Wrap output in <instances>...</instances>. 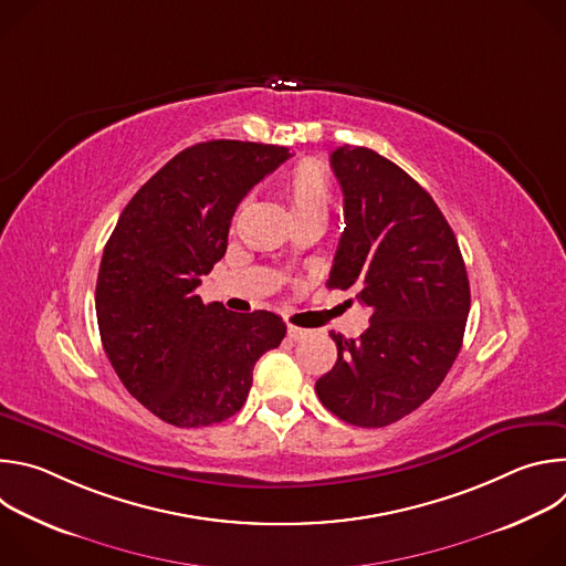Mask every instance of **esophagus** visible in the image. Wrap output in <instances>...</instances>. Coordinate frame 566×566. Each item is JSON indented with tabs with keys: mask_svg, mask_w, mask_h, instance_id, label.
Here are the masks:
<instances>
[{
	"mask_svg": "<svg viewBox=\"0 0 566 566\" xmlns=\"http://www.w3.org/2000/svg\"><path fill=\"white\" fill-rule=\"evenodd\" d=\"M286 332H289V338H291V340H302V338L308 336L306 329H300V327H293V325H289Z\"/></svg>",
	"mask_w": 566,
	"mask_h": 566,
	"instance_id": "obj_1",
	"label": "esophagus"
}]
</instances>
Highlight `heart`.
I'll return each mask as SVG.
<instances>
[{
	"instance_id": "heart-1",
	"label": "heart",
	"mask_w": 566,
	"mask_h": 566,
	"mask_svg": "<svg viewBox=\"0 0 566 566\" xmlns=\"http://www.w3.org/2000/svg\"><path fill=\"white\" fill-rule=\"evenodd\" d=\"M282 190L289 201L293 219L306 214L327 217L332 208V179L327 170L315 164V160H304V164L295 166L286 175Z\"/></svg>"
}]
</instances>
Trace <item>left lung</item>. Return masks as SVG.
<instances>
[{
	"instance_id": "1",
	"label": "left lung",
	"mask_w": 566,
	"mask_h": 566,
	"mask_svg": "<svg viewBox=\"0 0 566 566\" xmlns=\"http://www.w3.org/2000/svg\"><path fill=\"white\" fill-rule=\"evenodd\" d=\"M332 168L345 195V232L332 289L369 306L360 338L332 334L338 360L315 382L332 415L385 428L437 391L465 332L470 284L457 237L434 199L389 158L343 145Z\"/></svg>"
}]
</instances>
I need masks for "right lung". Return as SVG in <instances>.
Segmentation results:
<instances>
[{
	"label": "right lung",
	"mask_w": 566,
	"mask_h": 566,
	"mask_svg": "<svg viewBox=\"0 0 566 566\" xmlns=\"http://www.w3.org/2000/svg\"><path fill=\"white\" fill-rule=\"evenodd\" d=\"M289 156L280 145L197 143L132 197L107 241L101 340L127 391L160 421L206 428L237 415L255 363L286 334L280 315L203 304L197 286L223 258L241 199Z\"/></svg>",
	"instance_id": "add662e5"
}]
</instances>
